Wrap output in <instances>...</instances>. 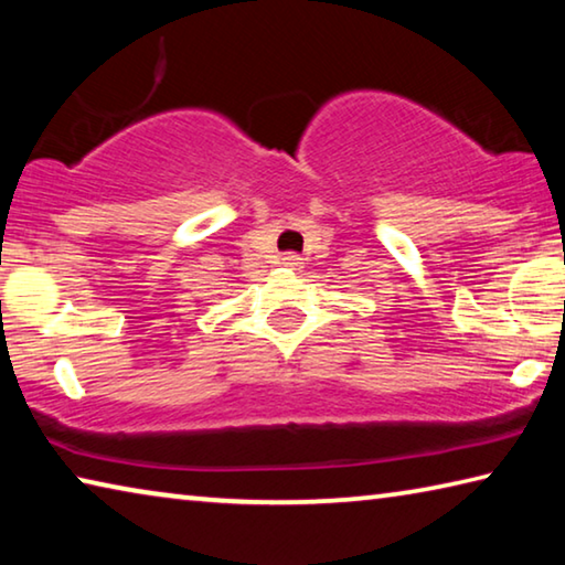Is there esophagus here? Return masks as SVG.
I'll return each mask as SVG.
<instances>
[{
    "label": "esophagus",
    "mask_w": 565,
    "mask_h": 565,
    "mask_svg": "<svg viewBox=\"0 0 565 565\" xmlns=\"http://www.w3.org/2000/svg\"><path fill=\"white\" fill-rule=\"evenodd\" d=\"M281 264H284V266H289V269H301L303 259H301L299 254H286L284 259H281Z\"/></svg>",
    "instance_id": "obj_1"
}]
</instances>
